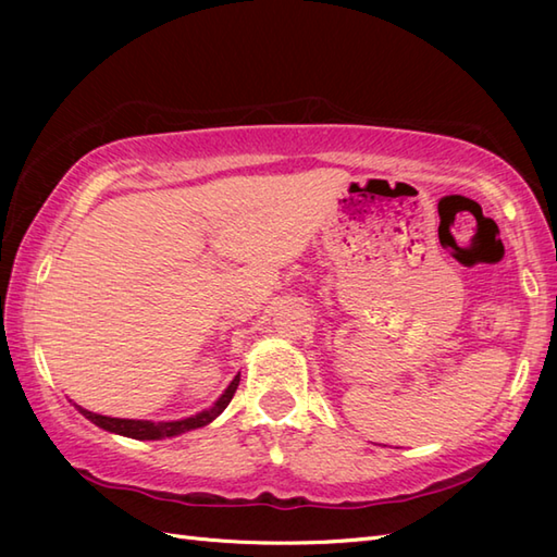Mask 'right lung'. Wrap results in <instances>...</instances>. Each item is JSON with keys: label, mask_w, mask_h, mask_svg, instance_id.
Here are the masks:
<instances>
[{"label": "right lung", "mask_w": 557, "mask_h": 557, "mask_svg": "<svg viewBox=\"0 0 557 557\" xmlns=\"http://www.w3.org/2000/svg\"><path fill=\"white\" fill-rule=\"evenodd\" d=\"M236 387H239V375H234V381L230 383V387L224 389V395L215 401V407L208 411H200L198 417L184 419V421H164V423H152V421H136V419H112V417H102V413H92L88 409L78 407V411L83 417L90 419L96 425L104 431L120 433L126 437H136V441H160V437H172V435H182L186 431H196L200 425H208L212 419H218L220 413L227 409V405L232 401Z\"/></svg>", "instance_id": "right-lung-1"}]
</instances>
